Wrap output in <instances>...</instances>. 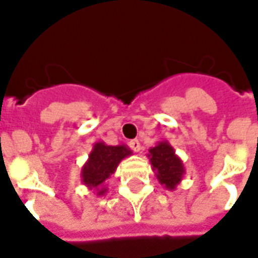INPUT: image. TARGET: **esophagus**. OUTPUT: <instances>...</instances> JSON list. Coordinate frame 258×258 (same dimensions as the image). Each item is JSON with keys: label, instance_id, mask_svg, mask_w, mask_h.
Here are the masks:
<instances>
[{"label": "esophagus", "instance_id": "obj_1", "mask_svg": "<svg viewBox=\"0 0 258 258\" xmlns=\"http://www.w3.org/2000/svg\"><path fill=\"white\" fill-rule=\"evenodd\" d=\"M130 147L135 151V153H139L142 150V146H141V142L138 141V139H133V141H130Z\"/></svg>", "mask_w": 258, "mask_h": 258}]
</instances>
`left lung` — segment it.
Here are the masks:
<instances>
[{
  "label": "left lung",
  "mask_w": 258,
  "mask_h": 258,
  "mask_svg": "<svg viewBox=\"0 0 258 258\" xmlns=\"http://www.w3.org/2000/svg\"><path fill=\"white\" fill-rule=\"evenodd\" d=\"M147 157L159 183L167 190H175L186 171L183 162L175 154L174 147L167 141L158 142L149 150Z\"/></svg>",
  "instance_id": "1"
}]
</instances>
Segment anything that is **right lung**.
Segmentation results:
<instances>
[{"label":"right lung","mask_w":258,"mask_h":258,"mask_svg":"<svg viewBox=\"0 0 258 258\" xmlns=\"http://www.w3.org/2000/svg\"><path fill=\"white\" fill-rule=\"evenodd\" d=\"M133 155L128 146H108L104 142H96L89 153L88 161L82 167V182L97 197L107 192V179L116 171L124 158Z\"/></svg>","instance_id":"obj_1"}]
</instances>
